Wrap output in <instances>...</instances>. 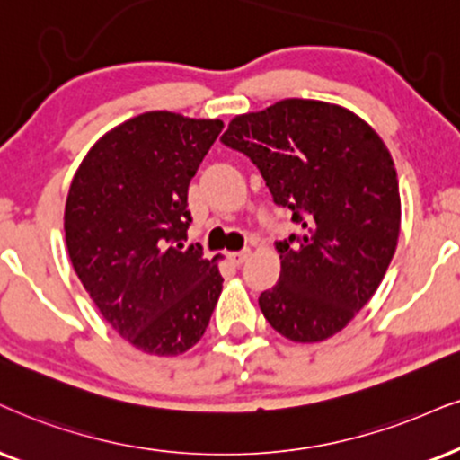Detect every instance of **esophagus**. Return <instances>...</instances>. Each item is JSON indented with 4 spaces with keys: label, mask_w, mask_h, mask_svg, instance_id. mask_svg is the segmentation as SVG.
<instances>
[{
    "label": "esophagus",
    "mask_w": 460,
    "mask_h": 460,
    "mask_svg": "<svg viewBox=\"0 0 460 460\" xmlns=\"http://www.w3.org/2000/svg\"><path fill=\"white\" fill-rule=\"evenodd\" d=\"M249 256H252V252H249V249H243V252H232L228 258L234 266H243L249 260Z\"/></svg>",
    "instance_id": "34e87169"
}]
</instances>
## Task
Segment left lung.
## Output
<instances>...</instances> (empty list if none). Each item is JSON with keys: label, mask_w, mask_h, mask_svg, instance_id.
I'll return each mask as SVG.
<instances>
[{"label": "left lung", "mask_w": 460, "mask_h": 460, "mask_svg": "<svg viewBox=\"0 0 460 460\" xmlns=\"http://www.w3.org/2000/svg\"><path fill=\"white\" fill-rule=\"evenodd\" d=\"M256 164L303 234L275 243L281 275L260 309L294 343L343 331L386 275L401 232L393 155L365 119L339 104L288 98L236 115L221 136Z\"/></svg>", "instance_id": "left-lung-1"}]
</instances>
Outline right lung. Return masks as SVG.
I'll list each match as a JSON object with an SVG mask.
<instances>
[{"label": "right lung", "mask_w": 460, "mask_h": 460, "mask_svg": "<svg viewBox=\"0 0 460 460\" xmlns=\"http://www.w3.org/2000/svg\"><path fill=\"white\" fill-rule=\"evenodd\" d=\"M224 128L149 111L83 157L66 198V245L78 279L115 331L149 356L200 341L221 294L219 258L183 247L187 187Z\"/></svg>", "instance_id": "right-lung-1"}]
</instances>
